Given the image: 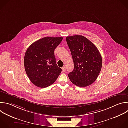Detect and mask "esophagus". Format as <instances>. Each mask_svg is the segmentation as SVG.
<instances>
[{"mask_svg": "<svg viewBox=\"0 0 128 128\" xmlns=\"http://www.w3.org/2000/svg\"><path fill=\"white\" fill-rule=\"evenodd\" d=\"M62 69L63 72H65V71H66V67L64 66V67H63L62 68Z\"/></svg>", "mask_w": 128, "mask_h": 128, "instance_id": "esophagus-1", "label": "esophagus"}]
</instances>
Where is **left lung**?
Returning a JSON list of instances; mask_svg holds the SVG:
<instances>
[{
	"instance_id": "8db88e82",
	"label": "left lung",
	"mask_w": 128,
	"mask_h": 128,
	"mask_svg": "<svg viewBox=\"0 0 128 128\" xmlns=\"http://www.w3.org/2000/svg\"><path fill=\"white\" fill-rule=\"evenodd\" d=\"M74 69L68 74L70 81L79 87H86L97 79L102 66V56L97 47L81 35L66 37Z\"/></svg>"
}]
</instances>
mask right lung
<instances>
[{
  "label": "right lung",
  "mask_w": 128,
  "mask_h": 128,
  "mask_svg": "<svg viewBox=\"0 0 128 128\" xmlns=\"http://www.w3.org/2000/svg\"><path fill=\"white\" fill-rule=\"evenodd\" d=\"M63 37L47 36L39 39L27 49L24 57L26 73L36 86L45 88L56 80L62 71L56 63L54 50Z\"/></svg>",
  "instance_id": "1"
}]
</instances>
